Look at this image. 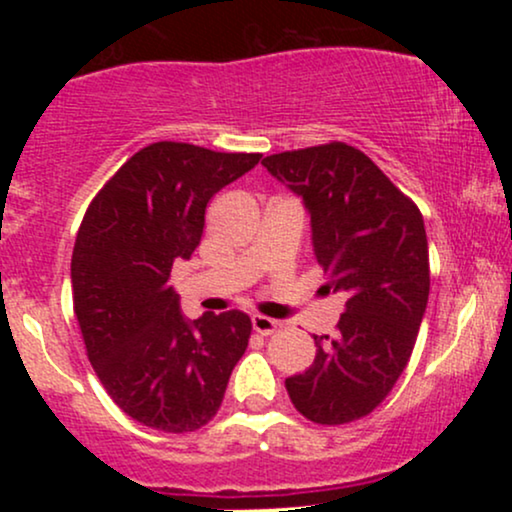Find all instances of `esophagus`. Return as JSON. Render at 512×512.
Here are the masks:
<instances>
[{"label":"esophagus","instance_id":"obj_1","mask_svg":"<svg viewBox=\"0 0 512 512\" xmlns=\"http://www.w3.org/2000/svg\"><path fill=\"white\" fill-rule=\"evenodd\" d=\"M252 330L257 334H262V337H269V334H274L279 330V322L272 320V317L267 315H252Z\"/></svg>","mask_w":512,"mask_h":512}]
</instances>
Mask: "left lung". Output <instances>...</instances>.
Segmentation results:
<instances>
[{"label":"left lung","mask_w":512,"mask_h":512,"mask_svg":"<svg viewBox=\"0 0 512 512\" xmlns=\"http://www.w3.org/2000/svg\"><path fill=\"white\" fill-rule=\"evenodd\" d=\"M262 166L303 197L327 286L346 291L337 334H315L313 366L286 390L313 424H351L383 404L414 351L431 289L424 216L344 142L281 151Z\"/></svg>","instance_id":"left-lung-1"}]
</instances>
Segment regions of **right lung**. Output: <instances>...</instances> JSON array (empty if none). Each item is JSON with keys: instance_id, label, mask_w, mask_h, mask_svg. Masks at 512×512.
I'll return each instance as SVG.
<instances>
[{"instance_id": "right-lung-1", "label": "right lung", "mask_w": 512, "mask_h": 512, "mask_svg": "<svg viewBox=\"0 0 512 512\" xmlns=\"http://www.w3.org/2000/svg\"><path fill=\"white\" fill-rule=\"evenodd\" d=\"M260 158L156 142L88 204L72 255L74 315L105 392L139 424L163 433L207 426L248 349V315L187 322L168 279L202 240L209 199Z\"/></svg>"}]
</instances>
